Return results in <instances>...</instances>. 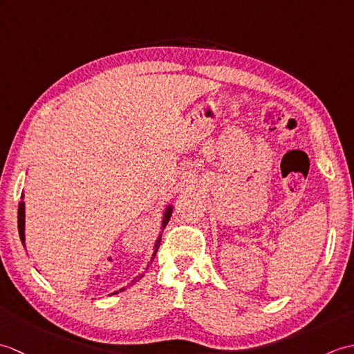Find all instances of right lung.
I'll return each mask as SVG.
<instances>
[{"label":"right lung","instance_id":"add662e5","mask_svg":"<svg viewBox=\"0 0 354 354\" xmlns=\"http://www.w3.org/2000/svg\"><path fill=\"white\" fill-rule=\"evenodd\" d=\"M24 198V194H22L21 196V199ZM171 205H169L167 208H165V212H164V217H162V230L165 228V225H167V222H169V219H170V216H171ZM24 230H26V205H24V201H21L19 202V207H18V231H19V239H21V242H22V245L26 246V232H24ZM160 242H161V234H160V237L156 239V242H155V246H153V254H152V260L155 259V254H156V251H158V248H160ZM142 277V274L138 277V278H141ZM135 281L137 280H132V283L131 284H133ZM122 290H124V288L123 289H120V292ZM115 293H118V292H115Z\"/></svg>","mask_w":354,"mask_h":354}]
</instances>
